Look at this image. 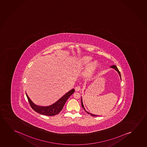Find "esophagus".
Listing matches in <instances>:
<instances>
[{
	"mask_svg": "<svg viewBox=\"0 0 147 147\" xmlns=\"http://www.w3.org/2000/svg\"><path fill=\"white\" fill-rule=\"evenodd\" d=\"M75 91H76V92H78V91H79V90H80V87L79 86H76L75 88Z\"/></svg>",
	"mask_w": 147,
	"mask_h": 147,
	"instance_id": "34e87169",
	"label": "esophagus"
}]
</instances>
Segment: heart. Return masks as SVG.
<instances>
[{"label": "heart", "instance_id": "1", "mask_svg": "<svg viewBox=\"0 0 147 147\" xmlns=\"http://www.w3.org/2000/svg\"><path fill=\"white\" fill-rule=\"evenodd\" d=\"M92 60V57L88 56L81 57L77 62L76 68L82 69L87 66L85 70V75L87 76H91L94 73L98 67L97 62L96 61L90 62Z\"/></svg>", "mask_w": 147, "mask_h": 147}]
</instances>
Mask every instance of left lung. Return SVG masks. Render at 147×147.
Instances as JSON below:
<instances>
[{
    "label": "left lung",
    "mask_w": 147,
    "mask_h": 147,
    "mask_svg": "<svg viewBox=\"0 0 147 147\" xmlns=\"http://www.w3.org/2000/svg\"><path fill=\"white\" fill-rule=\"evenodd\" d=\"M111 68H113L114 69H115V70L117 71V72L118 73V74H119V76L120 77V78H121V74H120V73L119 72V70L118 69V68H117V67L115 66V65H113V66H112L111 67H110ZM81 98V106L82 107V108H83V109H84V110L87 113V114H90V115L92 116H98V115H94V114H92V113H90V112H87V111H86V110H85V108H84V107L83 106V102H82V97Z\"/></svg>",
    "instance_id": "8db88e82"
}]
</instances>
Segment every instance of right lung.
Here are the masks:
<instances>
[{"label": "right lung", "instance_id": "right-lung-1", "mask_svg": "<svg viewBox=\"0 0 147 147\" xmlns=\"http://www.w3.org/2000/svg\"><path fill=\"white\" fill-rule=\"evenodd\" d=\"M75 92L74 89H72L65 94L60 98L59 100L55 102L53 104L49 106H39L34 104L32 102V100H30L28 95L26 94V96L28 98V101L34 111L40 114L41 115H47V116H54L57 115V114L60 113L62 111V109L64 107V105L66 103V101Z\"/></svg>", "mask_w": 147, "mask_h": 147}]
</instances>
